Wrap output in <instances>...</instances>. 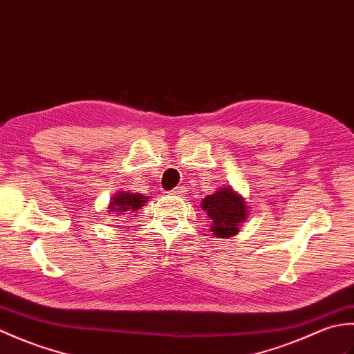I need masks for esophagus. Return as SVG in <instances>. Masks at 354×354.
Returning <instances> with one entry per match:
<instances>
[{"mask_svg": "<svg viewBox=\"0 0 354 354\" xmlns=\"http://www.w3.org/2000/svg\"><path fill=\"white\" fill-rule=\"evenodd\" d=\"M169 193L175 194V196H183V194H185V189H184V187H176V189L170 190Z\"/></svg>", "mask_w": 354, "mask_h": 354, "instance_id": "obj_1", "label": "esophagus"}]
</instances>
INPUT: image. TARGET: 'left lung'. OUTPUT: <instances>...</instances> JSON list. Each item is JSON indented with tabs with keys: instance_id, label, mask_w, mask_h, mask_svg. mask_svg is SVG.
I'll use <instances>...</instances> for the list:
<instances>
[{
	"instance_id": "8db88e82",
	"label": "left lung",
	"mask_w": 354,
	"mask_h": 354,
	"mask_svg": "<svg viewBox=\"0 0 354 354\" xmlns=\"http://www.w3.org/2000/svg\"><path fill=\"white\" fill-rule=\"evenodd\" d=\"M201 207L207 213L209 231L216 237L236 236L248 216L245 199L231 187H222L216 193L208 194Z\"/></svg>"
}]
</instances>
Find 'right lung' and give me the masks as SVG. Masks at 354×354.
I'll list each match as a JSON object with an SVG mask.
<instances>
[{
	"mask_svg": "<svg viewBox=\"0 0 354 354\" xmlns=\"http://www.w3.org/2000/svg\"><path fill=\"white\" fill-rule=\"evenodd\" d=\"M147 202V196L140 193L118 192L109 202L108 212H115V214H132ZM111 214V213H109Z\"/></svg>",
	"mask_w": 354,
	"mask_h": 354,
	"instance_id": "right-lung-1",
	"label": "right lung"
}]
</instances>
